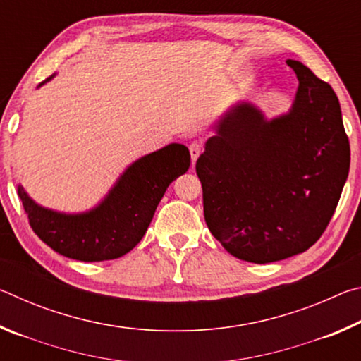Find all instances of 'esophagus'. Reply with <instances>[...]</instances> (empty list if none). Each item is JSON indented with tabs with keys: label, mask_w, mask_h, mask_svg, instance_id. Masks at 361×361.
<instances>
[{
	"label": "esophagus",
	"mask_w": 361,
	"mask_h": 361,
	"mask_svg": "<svg viewBox=\"0 0 361 361\" xmlns=\"http://www.w3.org/2000/svg\"><path fill=\"white\" fill-rule=\"evenodd\" d=\"M189 152H191V161L192 164L197 161V157L200 156V152H202V145H200L199 142H192L191 145H189Z\"/></svg>",
	"instance_id": "1"
}]
</instances>
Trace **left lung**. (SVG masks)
<instances>
[{"mask_svg": "<svg viewBox=\"0 0 361 361\" xmlns=\"http://www.w3.org/2000/svg\"><path fill=\"white\" fill-rule=\"evenodd\" d=\"M288 111L267 119L252 102L232 106L195 162L204 215L235 258L266 264L320 239L339 202L350 146L331 85L298 60Z\"/></svg>", "mask_w": 361, "mask_h": 361, "instance_id": "obj_1", "label": "left lung"}]
</instances>
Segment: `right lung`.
I'll return each mask as SVG.
<instances>
[{
	"label": "right lung",
	"mask_w": 361,
	"mask_h": 361,
	"mask_svg": "<svg viewBox=\"0 0 361 361\" xmlns=\"http://www.w3.org/2000/svg\"><path fill=\"white\" fill-rule=\"evenodd\" d=\"M189 166L191 156L186 146L170 143L132 162L105 197L81 213L42 207L22 185L17 192L32 229L54 252L76 261H108L129 253L143 239L169 185L186 173Z\"/></svg>",
	"instance_id": "add662e5"
}]
</instances>
